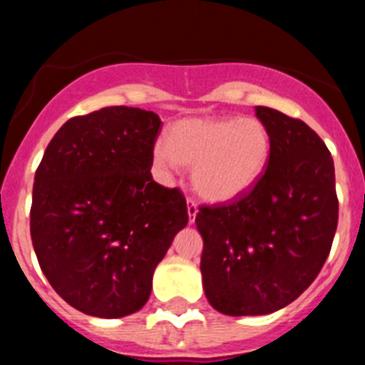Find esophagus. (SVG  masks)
Masks as SVG:
<instances>
[{
    "instance_id": "34e87169",
    "label": "esophagus",
    "mask_w": 365,
    "mask_h": 365,
    "mask_svg": "<svg viewBox=\"0 0 365 365\" xmlns=\"http://www.w3.org/2000/svg\"><path fill=\"white\" fill-rule=\"evenodd\" d=\"M197 202L193 201V199H188V217L190 222L195 221V215H197Z\"/></svg>"
}]
</instances>
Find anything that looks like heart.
<instances>
[{
	"label": "heart",
	"mask_w": 365,
	"mask_h": 365,
	"mask_svg": "<svg viewBox=\"0 0 365 365\" xmlns=\"http://www.w3.org/2000/svg\"><path fill=\"white\" fill-rule=\"evenodd\" d=\"M272 137L259 118H185L166 140L153 144L155 166L172 172L192 166L193 190L212 202H228L256 186L269 166Z\"/></svg>",
	"instance_id": "obj_1"
}]
</instances>
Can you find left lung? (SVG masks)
Instances as JSON below:
<instances>
[{
  "label": "left lung",
  "mask_w": 365,
  "mask_h": 365,
  "mask_svg": "<svg viewBox=\"0 0 365 365\" xmlns=\"http://www.w3.org/2000/svg\"><path fill=\"white\" fill-rule=\"evenodd\" d=\"M272 155L256 186L230 205L201 206V274L215 311L257 316L294 302L316 279L338 225L334 163L299 118L257 106Z\"/></svg>",
  "instance_id": "obj_1"
}]
</instances>
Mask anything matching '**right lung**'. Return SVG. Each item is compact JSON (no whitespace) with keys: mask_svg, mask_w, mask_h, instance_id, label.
I'll list each match as a JSON object with an SVG mask.
<instances>
[{"mask_svg":"<svg viewBox=\"0 0 365 365\" xmlns=\"http://www.w3.org/2000/svg\"><path fill=\"white\" fill-rule=\"evenodd\" d=\"M153 111L113 106L56 131L34 175L31 237L71 307L122 318L146 305L155 267L188 222L179 188L151 177Z\"/></svg>","mask_w":365,"mask_h":365,"instance_id":"1","label":"right lung"}]
</instances>
